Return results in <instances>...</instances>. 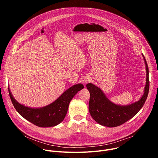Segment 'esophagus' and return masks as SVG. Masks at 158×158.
<instances>
[{"instance_id": "esophagus-1", "label": "esophagus", "mask_w": 158, "mask_h": 158, "mask_svg": "<svg viewBox=\"0 0 158 158\" xmlns=\"http://www.w3.org/2000/svg\"><path fill=\"white\" fill-rule=\"evenodd\" d=\"M89 81H90V79L89 78H85V79H84L83 80L82 82H83L84 84H87V83H88L89 82Z\"/></svg>"}]
</instances>
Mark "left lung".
Instances as JSON below:
<instances>
[{
    "instance_id": "8db88e82",
    "label": "left lung",
    "mask_w": 158,
    "mask_h": 158,
    "mask_svg": "<svg viewBox=\"0 0 158 158\" xmlns=\"http://www.w3.org/2000/svg\"><path fill=\"white\" fill-rule=\"evenodd\" d=\"M142 56L146 65V81L144 94L139 101L129 105L116 104L106 97L99 87L92 83L86 84L90 93L89 113L98 124L109 127L119 126L132 118L143 107L148 98L149 81L147 62L143 54Z\"/></svg>"
}]
</instances>
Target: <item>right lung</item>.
I'll return each instance as SVG.
<instances>
[{
	"mask_svg": "<svg viewBox=\"0 0 158 158\" xmlns=\"http://www.w3.org/2000/svg\"><path fill=\"white\" fill-rule=\"evenodd\" d=\"M83 88L82 84H75L67 89L51 104L39 108L30 107L20 104L13 97L9 87L8 89L11 101L21 116L37 126L49 127L57 126L64 120L71 101Z\"/></svg>",
	"mask_w": 158,
	"mask_h": 158,
	"instance_id": "add662e5",
	"label": "right lung"
}]
</instances>
